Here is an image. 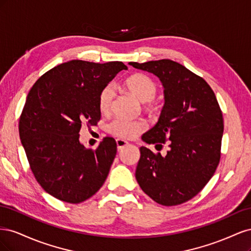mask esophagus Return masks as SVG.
I'll return each mask as SVG.
<instances>
[{"label": "esophagus", "mask_w": 251, "mask_h": 251, "mask_svg": "<svg viewBox=\"0 0 251 251\" xmlns=\"http://www.w3.org/2000/svg\"><path fill=\"white\" fill-rule=\"evenodd\" d=\"M116 144H117V150H118V151H120V150H123L125 147H126L128 143H127L126 140H123V139H117V140H116Z\"/></svg>", "instance_id": "esophagus-1"}]
</instances>
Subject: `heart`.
<instances>
[{"instance_id":"1","label":"heart","mask_w":251,"mask_h":251,"mask_svg":"<svg viewBox=\"0 0 251 251\" xmlns=\"http://www.w3.org/2000/svg\"><path fill=\"white\" fill-rule=\"evenodd\" d=\"M126 88L140 102H150L157 94V86L154 80L147 75L136 74L125 81ZM115 89L113 85H107L98 96V105L102 113H109L112 109ZM108 132L123 139H131L144 130V124L139 120L115 118L108 126Z\"/></svg>"}]
</instances>
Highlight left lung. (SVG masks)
<instances>
[{"mask_svg":"<svg viewBox=\"0 0 251 251\" xmlns=\"http://www.w3.org/2000/svg\"><path fill=\"white\" fill-rule=\"evenodd\" d=\"M128 65L162 82L165 101L160 117L142 140L160 147L166 142L170 148L163 157L141 147L136 180L159 204L184 203L202 191L220 161L224 124L216 95L202 77L174 60Z\"/></svg>","mask_w":251,"mask_h":251,"instance_id":"8db88e82","label":"left lung"}]
</instances>
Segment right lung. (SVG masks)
Listing matches in <instances>:
<instances>
[{"label":"right lung","instance_id":"1","mask_svg":"<svg viewBox=\"0 0 251 251\" xmlns=\"http://www.w3.org/2000/svg\"><path fill=\"white\" fill-rule=\"evenodd\" d=\"M127 67L73 59L45 73L29 91L19 131L36 181L54 198L80 203L98 192L116 156V142L105 137L96 150L79 141L81 125L100 119V91Z\"/></svg>","mask_w":251,"mask_h":251}]
</instances>
